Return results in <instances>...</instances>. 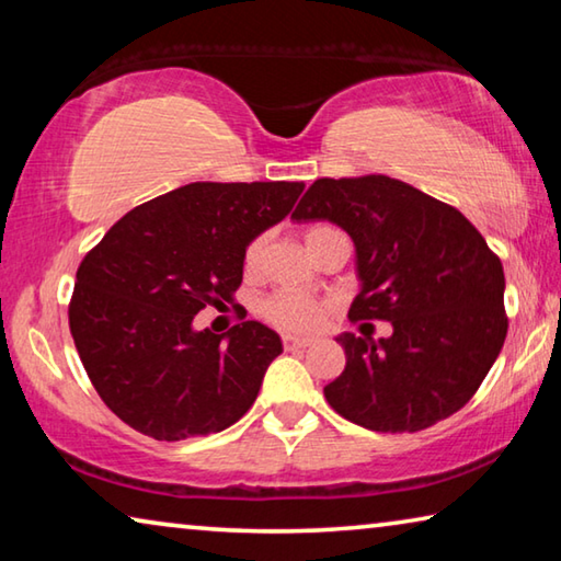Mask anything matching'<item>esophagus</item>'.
<instances>
[{"label": "esophagus", "mask_w": 561, "mask_h": 561, "mask_svg": "<svg viewBox=\"0 0 561 561\" xmlns=\"http://www.w3.org/2000/svg\"><path fill=\"white\" fill-rule=\"evenodd\" d=\"M282 344H284V348H287V351H299V348H307V346L314 344V339H309V336H291V334H284V336H282Z\"/></svg>", "instance_id": "esophagus-1"}]
</instances>
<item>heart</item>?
Listing matches in <instances>:
<instances>
[{
  "instance_id": "1",
  "label": "heart",
  "mask_w": 561,
  "mask_h": 561,
  "mask_svg": "<svg viewBox=\"0 0 561 561\" xmlns=\"http://www.w3.org/2000/svg\"><path fill=\"white\" fill-rule=\"evenodd\" d=\"M319 230H324V227H311V230H307V242ZM262 257H264V237L257 234L252 237L244 247V254H242L244 272L247 274L257 272ZM327 311H329L327 299H319L314 294H304L294 289H277L260 301V314L267 319L272 327L284 329V331H297V334L299 331H311L314 327H319Z\"/></svg>"
}]
</instances>
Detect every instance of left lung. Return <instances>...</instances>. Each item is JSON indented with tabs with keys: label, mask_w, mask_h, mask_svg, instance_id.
<instances>
[{
	"label": "left lung",
	"mask_w": 561,
	"mask_h": 561,
	"mask_svg": "<svg viewBox=\"0 0 561 561\" xmlns=\"http://www.w3.org/2000/svg\"><path fill=\"white\" fill-rule=\"evenodd\" d=\"M291 220H329L356 244L360 291L351 321H391L393 334H341L346 368L324 388L346 421L417 433L470 401L507 336L505 272L453 205L388 175L321 178Z\"/></svg>",
	"instance_id": "left-lung-1"
}]
</instances>
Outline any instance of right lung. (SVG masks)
<instances>
[{"mask_svg":"<svg viewBox=\"0 0 561 561\" xmlns=\"http://www.w3.org/2000/svg\"><path fill=\"white\" fill-rule=\"evenodd\" d=\"M301 190L190 183L133 207L83 257L69 329L101 401L133 431L173 443L250 411L279 336L260 321L195 331L193 319L232 301L247 242L284 220Z\"/></svg>","mask_w":561,"mask_h":561,"instance_id":"obj_1","label":"right lung"}]
</instances>
